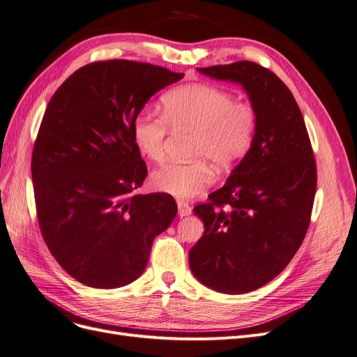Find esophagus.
Wrapping results in <instances>:
<instances>
[{"instance_id": "1", "label": "esophagus", "mask_w": 357, "mask_h": 357, "mask_svg": "<svg viewBox=\"0 0 357 357\" xmlns=\"http://www.w3.org/2000/svg\"><path fill=\"white\" fill-rule=\"evenodd\" d=\"M177 206H178V215L180 217H188L192 213V206L186 202V201H177Z\"/></svg>"}]
</instances>
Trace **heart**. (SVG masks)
I'll return each mask as SVG.
<instances>
[{
    "instance_id": "b5f03b06",
    "label": "heart",
    "mask_w": 357,
    "mask_h": 357,
    "mask_svg": "<svg viewBox=\"0 0 357 357\" xmlns=\"http://www.w3.org/2000/svg\"><path fill=\"white\" fill-rule=\"evenodd\" d=\"M162 117L140 112L133 123V140L145 158L160 162L168 127L195 133L189 164L168 162L151 176L153 189L176 197H192L212 183L217 168H230L249 152L258 130V112L250 102L209 84H184L161 98Z\"/></svg>"
}]
</instances>
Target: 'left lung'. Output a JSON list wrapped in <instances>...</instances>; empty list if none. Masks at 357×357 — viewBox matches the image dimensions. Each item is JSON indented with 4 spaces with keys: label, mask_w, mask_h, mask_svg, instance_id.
<instances>
[{
    "label": "left lung",
    "mask_w": 357,
    "mask_h": 357,
    "mask_svg": "<svg viewBox=\"0 0 357 357\" xmlns=\"http://www.w3.org/2000/svg\"><path fill=\"white\" fill-rule=\"evenodd\" d=\"M197 71L240 83L258 112V130L224 186L193 208L205 231L189 264L212 290L249 293L274 280L302 245L317 192L315 156L301 108L273 71L252 61Z\"/></svg>",
    "instance_id": "1"
}]
</instances>
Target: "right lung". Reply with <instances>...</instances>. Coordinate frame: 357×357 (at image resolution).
<instances>
[{"label":"right lung","mask_w":357,"mask_h":357,"mask_svg":"<svg viewBox=\"0 0 357 357\" xmlns=\"http://www.w3.org/2000/svg\"><path fill=\"white\" fill-rule=\"evenodd\" d=\"M183 73L129 60L91 63L52 95L32 153L42 237L84 286L117 289L146 268L153 238L177 213L168 193L136 195L148 169L133 123Z\"/></svg>","instance_id":"add662e5"}]
</instances>
